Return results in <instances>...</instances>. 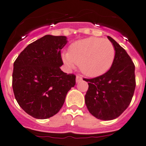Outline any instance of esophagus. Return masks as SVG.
<instances>
[{
  "mask_svg": "<svg viewBox=\"0 0 146 146\" xmlns=\"http://www.w3.org/2000/svg\"><path fill=\"white\" fill-rule=\"evenodd\" d=\"M82 80V78L81 76H76V83L79 82H81V81Z\"/></svg>",
  "mask_w": 146,
  "mask_h": 146,
  "instance_id": "esophagus-1",
  "label": "esophagus"
}]
</instances>
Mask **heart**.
I'll return each instance as SVG.
<instances>
[{"instance_id": "obj_1", "label": "heart", "mask_w": 146, "mask_h": 146, "mask_svg": "<svg viewBox=\"0 0 146 146\" xmlns=\"http://www.w3.org/2000/svg\"><path fill=\"white\" fill-rule=\"evenodd\" d=\"M115 48L111 41L102 38L90 37L73 43L62 60L68 68L79 64L81 72L88 77L100 76L112 66Z\"/></svg>"}]
</instances>
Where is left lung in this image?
Returning a JSON list of instances; mask_svg holds the SVG:
<instances>
[{"label": "left lung", "mask_w": 146, "mask_h": 146, "mask_svg": "<svg viewBox=\"0 0 146 146\" xmlns=\"http://www.w3.org/2000/svg\"><path fill=\"white\" fill-rule=\"evenodd\" d=\"M115 48V58L108 72L88 82L85 104L89 112L102 120L119 117L128 107L136 87L135 66L125 50L114 39L108 36Z\"/></svg>", "instance_id": "8db88e82"}]
</instances>
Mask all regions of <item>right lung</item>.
<instances>
[{
    "mask_svg": "<svg viewBox=\"0 0 146 146\" xmlns=\"http://www.w3.org/2000/svg\"><path fill=\"white\" fill-rule=\"evenodd\" d=\"M66 36L46 35L29 44L13 64V89L18 105L34 118L44 119L63 106L76 76L64 73L61 50Z\"/></svg>",
    "mask_w": 146,
    "mask_h": 146,
    "instance_id": "obj_1",
    "label": "right lung"
}]
</instances>
